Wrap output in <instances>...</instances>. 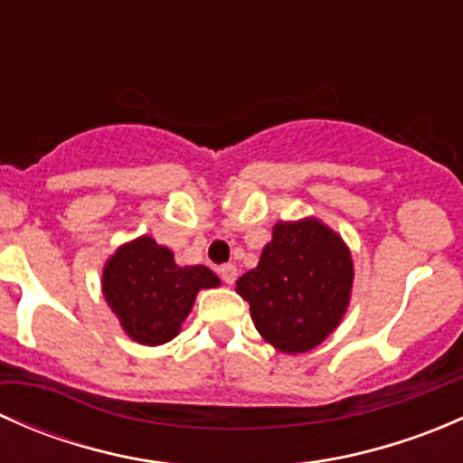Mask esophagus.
Instances as JSON below:
<instances>
[{
  "mask_svg": "<svg viewBox=\"0 0 463 463\" xmlns=\"http://www.w3.org/2000/svg\"><path fill=\"white\" fill-rule=\"evenodd\" d=\"M219 275H222L223 282L232 284L237 279V266L235 264H223L222 269H219Z\"/></svg>",
  "mask_w": 463,
  "mask_h": 463,
  "instance_id": "esophagus-1",
  "label": "esophagus"
}]
</instances>
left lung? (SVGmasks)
<instances>
[{
  "mask_svg": "<svg viewBox=\"0 0 463 463\" xmlns=\"http://www.w3.org/2000/svg\"><path fill=\"white\" fill-rule=\"evenodd\" d=\"M354 261L343 237L316 217L278 222L255 269L237 279L261 338L282 354L318 347L347 314Z\"/></svg>",
  "mask_w": 463,
  "mask_h": 463,
  "instance_id": "left-lung-1",
  "label": "left lung"
}]
</instances>
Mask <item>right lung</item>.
I'll return each instance as SVG.
<instances>
[{
    "label": "right lung",
    "mask_w": 463,
    "mask_h": 463,
    "mask_svg": "<svg viewBox=\"0 0 463 463\" xmlns=\"http://www.w3.org/2000/svg\"><path fill=\"white\" fill-rule=\"evenodd\" d=\"M102 296L125 334L138 345H165L181 331L197 293L222 279L208 266H179L149 235L120 244L102 266Z\"/></svg>",
    "instance_id": "add662e5"
}]
</instances>
